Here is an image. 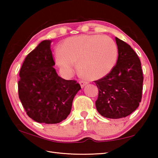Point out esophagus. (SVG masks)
<instances>
[{
	"mask_svg": "<svg viewBox=\"0 0 158 158\" xmlns=\"http://www.w3.org/2000/svg\"><path fill=\"white\" fill-rule=\"evenodd\" d=\"M79 83H80V85H81V88H83V87L84 86H85L87 84H88V81H81L79 82Z\"/></svg>",
	"mask_w": 158,
	"mask_h": 158,
	"instance_id": "1",
	"label": "esophagus"
}]
</instances>
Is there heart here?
<instances>
[{"mask_svg": "<svg viewBox=\"0 0 158 158\" xmlns=\"http://www.w3.org/2000/svg\"><path fill=\"white\" fill-rule=\"evenodd\" d=\"M118 49L116 43L108 36L80 35L66 39L60 51L56 53L57 64L66 76L73 73L74 64L83 77L100 79L115 66Z\"/></svg>", "mask_w": 158, "mask_h": 158, "instance_id": "obj_1", "label": "heart"}]
</instances>
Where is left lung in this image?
<instances>
[{"instance_id": "8db88e82", "label": "left lung", "mask_w": 158, "mask_h": 158, "mask_svg": "<svg viewBox=\"0 0 158 158\" xmlns=\"http://www.w3.org/2000/svg\"><path fill=\"white\" fill-rule=\"evenodd\" d=\"M118 59L111 71L95 83L98 88L96 101L98 112L109 119L130 115L141 101L143 76L141 63L126 43L115 38Z\"/></svg>"}]
</instances>
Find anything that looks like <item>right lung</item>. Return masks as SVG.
<instances>
[{
    "instance_id": "1",
    "label": "right lung",
    "mask_w": 158,
    "mask_h": 158,
    "mask_svg": "<svg viewBox=\"0 0 158 158\" xmlns=\"http://www.w3.org/2000/svg\"><path fill=\"white\" fill-rule=\"evenodd\" d=\"M51 40H44L26 57L19 71V98L27 115L39 123L66 119L81 86L58 76L53 68Z\"/></svg>"
}]
</instances>
